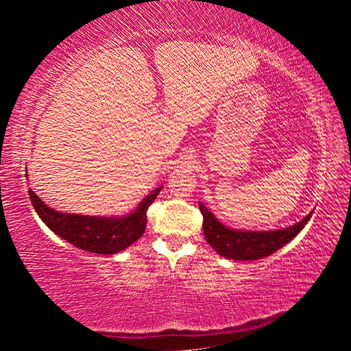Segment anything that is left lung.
Masks as SVG:
<instances>
[{"label": "left lung", "instance_id": "1", "mask_svg": "<svg viewBox=\"0 0 351 351\" xmlns=\"http://www.w3.org/2000/svg\"><path fill=\"white\" fill-rule=\"evenodd\" d=\"M199 210L203 213V230L209 245L215 249L217 254L229 260L251 261L258 260L274 254L278 249L300 234L310 221L313 210L289 228L271 229V230H246L234 229L230 226L219 221L215 213L199 201Z\"/></svg>", "mask_w": 351, "mask_h": 351}]
</instances>
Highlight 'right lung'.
<instances>
[{"instance_id": "1", "label": "right lung", "mask_w": 351, "mask_h": 351, "mask_svg": "<svg viewBox=\"0 0 351 351\" xmlns=\"http://www.w3.org/2000/svg\"><path fill=\"white\" fill-rule=\"evenodd\" d=\"M161 190L162 186L154 189L132 212L112 217L82 215V213L56 210L45 201H41L32 189H29V198L41 221L52 232L83 251L111 255L123 251L141 239L147 226L148 206L156 199Z\"/></svg>"}]
</instances>
